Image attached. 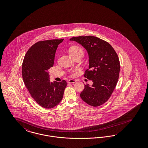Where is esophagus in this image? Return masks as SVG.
I'll return each mask as SVG.
<instances>
[{
    "instance_id": "1",
    "label": "esophagus",
    "mask_w": 148,
    "mask_h": 148,
    "mask_svg": "<svg viewBox=\"0 0 148 148\" xmlns=\"http://www.w3.org/2000/svg\"><path fill=\"white\" fill-rule=\"evenodd\" d=\"M76 82V80H73V79H70L68 81V83H71V84H73V83H75Z\"/></svg>"
}]
</instances>
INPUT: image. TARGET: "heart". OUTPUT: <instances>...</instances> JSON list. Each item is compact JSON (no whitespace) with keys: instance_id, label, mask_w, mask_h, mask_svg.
<instances>
[{"instance_id":"b5f03b06","label":"heart","mask_w":148,"mask_h":148,"mask_svg":"<svg viewBox=\"0 0 148 148\" xmlns=\"http://www.w3.org/2000/svg\"><path fill=\"white\" fill-rule=\"evenodd\" d=\"M69 54L71 56H84V51L83 48L79 46H73L69 49Z\"/></svg>"}]
</instances>
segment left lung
Instances as JSON below:
<instances>
[{
    "instance_id": "obj_1",
    "label": "left lung",
    "mask_w": 148,
    "mask_h": 148,
    "mask_svg": "<svg viewBox=\"0 0 148 148\" xmlns=\"http://www.w3.org/2000/svg\"><path fill=\"white\" fill-rule=\"evenodd\" d=\"M84 47L89 55V69L84 77L92 80V86L85 85L80 93L81 98L92 106L103 105L111 97L119 77V59L112 45L94 36L73 37Z\"/></svg>"
}]
</instances>
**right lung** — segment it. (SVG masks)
Here are the masks:
<instances>
[{"mask_svg": "<svg viewBox=\"0 0 148 148\" xmlns=\"http://www.w3.org/2000/svg\"><path fill=\"white\" fill-rule=\"evenodd\" d=\"M63 39L39 41L25 54L21 66L22 77L31 97L42 108L51 109L62 100L67 85L65 80L50 83L48 69L53 66L58 45Z\"/></svg>", "mask_w": 148, "mask_h": 148, "instance_id": "1", "label": "right lung"}]
</instances>
